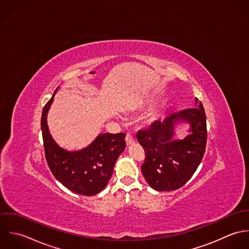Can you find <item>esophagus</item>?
Segmentation results:
<instances>
[{
  "label": "esophagus",
  "mask_w": 249,
  "mask_h": 249,
  "mask_svg": "<svg viewBox=\"0 0 249 249\" xmlns=\"http://www.w3.org/2000/svg\"><path fill=\"white\" fill-rule=\"evenodd\" d=\"M125 141H126V144L127 145H132V144L135 143V139L132 137L131 134H127Z\"/></svg>",
  "instance_id": "34e87169"
}]
</instances>
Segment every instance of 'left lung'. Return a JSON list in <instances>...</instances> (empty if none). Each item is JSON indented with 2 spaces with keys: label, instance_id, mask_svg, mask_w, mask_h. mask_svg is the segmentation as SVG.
<instances>
[{
  "label": "left lung",
  "instance_id": "obj_1",
  "mask_svg": "<svg viewBox=\"0 0 249 249\" xmlns=\"http://www.w3.org/2000/svg\"><path fill=\"white\" fill-rule=\"evenodd\" d=\"M196 107L170 114L163 121H155L148 130L138 133L137 139L145 151L142 172L151 188L159 192L178 190L197 169L207 143L206 114L201 102ZM185 121L192 134L184 140H173L175 125Z\"/></svg>",
  "mask_w": 249,
  "mask_h": 249
}]
</instances>
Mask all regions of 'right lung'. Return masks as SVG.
I'll list each match as a JSON object with an SVG mask.
<instances>
[{
	"mask_svg": "<svg viewBox=\"0 0 249 249\" xmlns=\"http://www.w3.org/2000/svg\"><path fill=\"white\" fill-rule=\"evenodd\" d=\"M58 88L44 106L41 130L45 157L55 179L71 192L94 196L108 183L116 160L126 147V134H100L85 149L67 151L59 147L51 136L47 114Z\"/></svg>",
	"mask_w": 249,
	"mask_h": 249,
	"instance_id": "1",
	"label": "right lung"
}]
</instances>
